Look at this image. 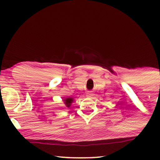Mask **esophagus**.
Returning <instances> with one entry per match:
<instances>
[{"mask_svg":"<svg viewBox=\"0 0 160 160\" xmlns=\"http://www.w3.org/2000/svg\"><path fill=\"white\" fill-rule=\"evenodd\" d=\"M86 96H87V97H92L93 96V93H91V92H87L86 93Z\"/></svg>","mask_w":160,"mask_h":160,"instance_id":"1","label":"esophagus"}]
</instances>
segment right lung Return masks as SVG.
I'll return each instance as SVG.
<instances>
[{"mask_svg":"<svg viewBox=\"0 0 160 160\" xmlns=\"http://www.w3.org/2000/svg\"><path fill=\"white\" fill-rule=\"evenodd\" d=\"M73 100L72 98H66V99L64 100V104H65L66 107L69 108L71 107V104L73 102Z\"/></svg>","mask_w":160,"mask_h":160,"instance_id":"add662e5","label":"right lung"}]
</instances>
